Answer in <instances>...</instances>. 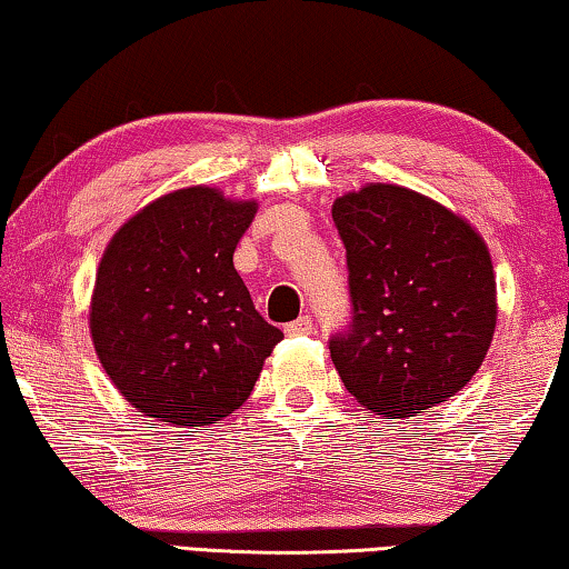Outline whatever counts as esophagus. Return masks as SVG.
Here are the masks:
<instances>
[{
  "instance_id": "obj_1",
  "label": "esophagus",
  "mask_w": 569,
  "mask_h": 569,
  "mask_svg": "<svg viewBox=\"0 0 569 569\" xmlns=\"http://www.w3.org/2000/svg\"><path fill=\"white\" fill-rule=\"evenodd\" d=\"M315 330V322L310 315H302V318H297L295 322H290V326L284 328L287 336H312Z\"/></svg>"
}]
</instances>
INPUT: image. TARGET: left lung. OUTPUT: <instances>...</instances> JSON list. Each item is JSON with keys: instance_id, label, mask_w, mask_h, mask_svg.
Wrapping results in <instances>:
<instances>
[{"instance_id": "8db88e82", "label": "left lung", "mask_w": 569, "mask_h": 569, "mask_svg": "<svg viewBox=\"0 0 569 569\" xmlns=\"http://www.w3.org/2000/svg\"><path fill=\"white\" fill-rule=\"evenodd\" d=\"M353 318L330 358L358 405L409 419L473 379L496 330L488 247L466 218L417 190L369 182L336 198Z\"/></svg>"}]
</instances>
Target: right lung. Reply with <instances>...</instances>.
<instances>
[{
    "mask_svg": "<svg viewBox=\"0 0 569 569\" xmlns=\"http://www.w3.org/2000/svg\"><path fill=\"white\" fill-rule=\"evenodd\" d=\"M257 200L193 186L147 203L111 236L89 328L113 387L144 417L216 425L249 399L282 340L233 269Z\"/></svg>",
    "mask_w": 569,
    "mask_h": 569,
    "instance_id": "obj_1",
    "label": "right lung"
}]
</instances>
